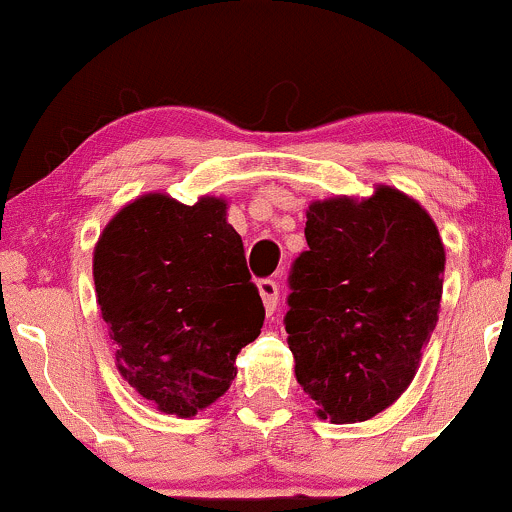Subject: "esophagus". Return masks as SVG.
Wrapping results in <instances>:
<instances>
[{"mask_svg": "<svg viewBox=\"0 0 512 512\" xmlns=\"http://www.w3.org/2000/svg\"><path fill=\"white\" fill-rule=\"evenodd\" d=\"M257 291H260L267 315H272L276 310V303H279V286H276V281L274 279H260V281H257Z\"/></svg>", "mask_w": 512, "mask_h": 512, "instance_id": "34e87169", "label": "esophagus"}]
</instances>
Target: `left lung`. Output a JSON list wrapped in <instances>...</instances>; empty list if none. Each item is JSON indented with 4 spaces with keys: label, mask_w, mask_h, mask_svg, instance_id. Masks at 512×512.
<instances>
[{
    "label": "left lung",
    "mask_w": 512,
    "mask_h": 512,
    "mask_svg": "<svg viewBox=\"0 0 512 512\" xmlns=\"http://www.w3.org/2000/svg\"><path fill=\"white\" fill-rule=\"evenodd\" d=\"M305 240L284 317L296 378L322 419L366 421L414 380L438 322L443 240L431 216L392 187L366 202H313Z\"/></svg>",
    "instance_id": "left-lung-1"
}]
</instances>
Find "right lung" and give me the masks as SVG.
Wrapping results in <instances>:
<instances>
[{"instance_id": "obj_1", "label": "right lung", "mask_w": 512, "mask_h": 512, "mask_svg": "<svg viewBox=\"0 0 512 512\" xmlns=\"http://www.w3.org/2000/svg\"><path fill=\"white\" fill-rule=\"evenodd\" d=\"M93 281L117 370L166 414L216 402L260 337L264 305L223 199H134L98 238Z\"/></svg>"}]
</instances>
